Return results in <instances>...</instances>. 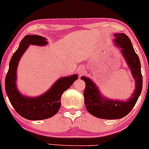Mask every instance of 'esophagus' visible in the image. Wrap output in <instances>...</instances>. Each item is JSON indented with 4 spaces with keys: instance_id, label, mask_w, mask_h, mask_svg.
<instances>
[{
    "instance_id": "obj_1",
    "label": "esophagus",
    "mask_w": 149,
    "mask_h": 149,
    "mask_svg": "<svg viewBox=\"0 0 149 149\" xmlns=\"http://www.w3.org/2000/svg\"><path fill=\"white\" fill-rule=\"evenodd\" d=\"M85 72H86V69H85V67L84 65H81V66H79L78 68V73L80 76L81 75L84 74Z\"/></svg>"
}]
</instances>
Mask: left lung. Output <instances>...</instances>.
Masks as SVG:
<instances>
[{
    "instance_id": "obj_1",
    "label": "left lung",
    "mask_w": 149,
    "mask_h": 149,
    "mask_svg": "<svg viewBox=\"0 0 149 149\" xmlns=\"http://www.w3.org/2000/svg\"><path fill=\"white\" fill-rule=\"evenodd\" d=\"M113 44L120 49L131 74L135 80V90L126 100L110 99L102 95L98 87L91 79L81 77L86 82L84 103L86 109L94 116L102 119H120L126 116L136 105L142 89V76L140 59L134 51L129 37L125 33H115Z\"/></svg>"
}]
</instances>
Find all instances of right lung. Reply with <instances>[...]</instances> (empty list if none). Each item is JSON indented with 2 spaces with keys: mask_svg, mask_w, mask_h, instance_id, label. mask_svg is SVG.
<instances>
[{
  "mask_svg": "<svg viewBox=\"0 0 149 149\" xmlns=\"http://www.w3.org/2000/svg\"><path fill=\"white\" fill-rule=\"evenodd\" d=\"M47 44L44 37L38 35L25 36L11 57L5 78V90L11 105L18 114L31 120L47 119L56 114L60 108L63 92L78 79L77 74L61 77L45 93L36 97L24 96L18 91L16 86L17 67L20 58L29 45L42 46Z\"/></svg>",
  "mask_w": 149,
  "mask_h": 149,
  "instance_id": "add662e5",
  "label": "right lung"
}]
</instances>
